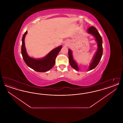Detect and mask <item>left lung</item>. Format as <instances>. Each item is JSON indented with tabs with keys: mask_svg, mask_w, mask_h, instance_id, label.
Masks as SVG:
<instances>
[{
	"mask_svg": "<svg viewBox=\"0 0 123 123\" xmlns=\"http://www.w3.org/2000/svg\"><path fill=\"white\" fill-rule=\"evenodd\" d=\"M87 32L88 34H91L95 38V41L97 43V50L94 55L93 59L89 64L88 70H92L95 68L101 59L102 54H103V47H102V40L99 33L96 29L94 27H90L87 29ZM68 56H69V60L71 66L75 69L76 70H79V68L78 67V64L76 63V61L73 59L72 52V51L69 49L68 50Z\"/></svg>",
	"mask_w": 123,
	"mask_h": 123,
	"instance_id": "8db88e82",
	"label": "left lung"
}]
</instances>
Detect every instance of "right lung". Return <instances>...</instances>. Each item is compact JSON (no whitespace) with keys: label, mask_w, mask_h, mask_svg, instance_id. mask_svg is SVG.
<instances>
[{"label":"right lung","mask_w":123,"mask_h":123,"mask_svg":"<svg viewBox=\"0 0 123 123\" xmlns=\"http://www.w3.org/2000/svg\"><path fill=\"white\" fill-rule=\"evenodd\" d=\"M27 33L26 31L22 38L21 53L24 62L30 68L38 72H44L50 70L54 65L56 58L62 46H60L55 48L43 58L37 59L31 58L27 53L25 46V38Z\"/></svg>","instance_id":"right-lung-1"}]
</instances>
